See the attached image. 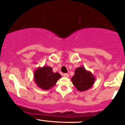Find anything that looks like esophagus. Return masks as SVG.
Masks as SVG:
<instances>
[{"instance_id": "obj_1", "label": "esophagus", "mask_w": 125, "mask_h": 125, "mask_svg": "<svg viewBox=\"0 0 125 125\" xmlns=\"http://www.w3.org/2000/svg\"><path fill=\"white\" fill-rule=\"evenodd\" d=\"M63 77H66V78H68L69 77V74H67V73L63 74Z\"/></svg>"}]
</instances>
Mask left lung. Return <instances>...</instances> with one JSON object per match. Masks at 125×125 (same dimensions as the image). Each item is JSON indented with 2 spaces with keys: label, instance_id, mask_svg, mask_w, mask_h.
<instances>
[{
  "label": "left lung",
  "instance_id": "left-lung-1",
  "mask_svg": "<svg viewBox=\"0 0 125 125\" xmlns=\"http://www.w3.org/2000/svg\"><path fill=\"white\" fill-rule=\"evenodd\" d=\"M95 77L91 72L87 71L84 66H80L74 71L71 81L74 86L79 91H85L94 85Z\"/></svg>",
  "mask_w": 125,
  "mask_h": 125
}]
</instances>
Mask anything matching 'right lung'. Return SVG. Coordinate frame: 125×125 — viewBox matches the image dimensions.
Here are the masks:
<instances>
[{
    "label": "right lung",
    "mask_w": 125,
    "mask_h": 125,
    "mask_svg": "<svg viewBox=\"0 0 125 125\" xmlns=\"http://www.w3.org/2000/svg\"><path fill=\"white\" fill-rule=\"evenodd\" d=\"M61 77L59 73H54L52 68L48 66L37 68L34 73L35 83L43 90H48L52 88Z\"/></svg>",
    "instance_id": "1"
}]
</instances>
